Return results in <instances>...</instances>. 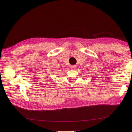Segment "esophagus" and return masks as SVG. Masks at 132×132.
<instances>
[{
  "instance_id": "34e87169",
  "label": "esophagus",
  "mask_w": 132,
  "mask_h": 132,
  "mask_svg": "<svg viewBox=\"0 0 132 132\" xmlns=\"http://www.w3.org/2000/svg\"><path fill=\"white\" fill-rule=\"evenodd\" d=\"M71 67V69H75V68H76V65H71V67Z\"/></svg>"
}]
</instances>
